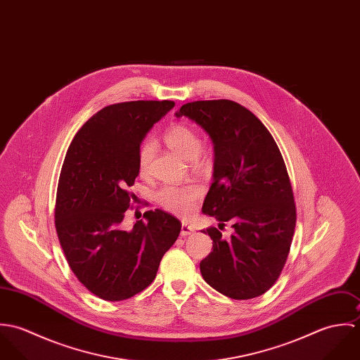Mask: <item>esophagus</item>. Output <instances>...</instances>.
Wrapping results in <instances>:
<instances>
[{
  "mask_svg": "<svg viewBox=\"0 0 360 360\" xmlns=\"http://www.w3.org/2000/svg\"><path fill=\"white\" fill-rule=\"evenodd\" d=\"M194 231H195V229H194L191 224H188V223H183V224H181V231H180L181 237L191 236V234H194Z\"/></svg>",
  "mask_w": 360,
  "mask_h": 360,
  "instance_id": "obj_1",
  "label": "esophagus"
}]
</instances>
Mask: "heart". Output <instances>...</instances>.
<instances>
[{"label":"heart","instance_id":"obj_1","mask_svg":"<svg viewBox=\"0 0 360 360\" xmlns=\"http://www.w3.org/2000/svg\"><path fill=\"white\" fill-rule=\"evenodd\" d=\"M165 143L167 147L186 160H191L195 165H202L204 159L200 156L201 140L198 134L188 126L176 124L165 133ZM153 156V143L144 141L139 151V172L141 176H147L150 172V163ZM201 194L197 186H165L156 193V201L163 209L184 216L193 210L194 201Z\"/></svg>","mask_w":360,"mask_h":360}]
</instances>
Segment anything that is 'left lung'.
<instances>
[{
  "label": "left lung",
  "instance_id": "8db88e82",
  "mask_svg": "<svg viewBox=\"0 0 360 360\" xmlns=\"http://www.w3.org/2000/svg\"><path fill=\"white\" fill-rule=\"evenodd\" d=\"M186 116L206 131L213 144V183L202 212L229 222L233 233L202 230L213 240L201 260L206 283L233 300L264 294L278 278L297 221L292 188L280 150L257 116L229 100L184 103Z\"/></svg>",
  "mask_w": 360,
  "mask_h": 360
}]
</instances>
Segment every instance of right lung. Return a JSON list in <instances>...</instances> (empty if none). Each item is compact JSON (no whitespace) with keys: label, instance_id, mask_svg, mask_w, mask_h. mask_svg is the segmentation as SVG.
<instances>
[{"label":"right lung","instance_id":"add662e5","mask_svg":"<svg viewBox=\"0 0 360 360\" xmlns=\"http://www.w3.org/2000/svg\"><path fill=\"white\" fill-rule=\"evenodd\" d=\"M173 101H130L105 106L77 131L65 156L55 205V227L79 281L98 298H131L154 281L160 259L181 223L147 210L131 229L123 224L139 176L140 146Z\"/></svg>","mask_w":360,"mask_h":360}]
</instances>
